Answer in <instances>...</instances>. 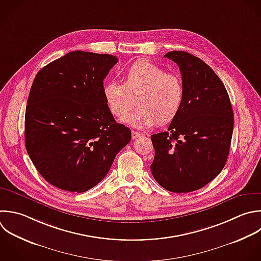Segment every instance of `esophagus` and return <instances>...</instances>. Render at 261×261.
Wrapping results in <instances>:
<instances>
[{"label": "esophagus", "mask_w": 261, "mask_h": 261, "mask_svg": "<svg viewBox=\"0 0 261 261\" xmlns=\"http://www.w3.org/2000/svg\"><path fill=\"white\" fill-rule=\"evenodd\" d=\"M142 136H143V135L140 134V133H138V132H135V130L132 132V139H133V140H136V139H138V138H140V137H142Z\"/></svg>", "instance_id": "obj_1"}]
</instances>
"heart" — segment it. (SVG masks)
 Instances as JSON below:
<instances>
[{"label":"heart","mask_w":261,"mask_h":261,"mask_svg":"<svg viewBox=\"0 0 261 261\" xmlns=\"http://www.w3.org/2000/svg\"><path fill=\"white\" fill-rule=\"evenodd\" d=\"M103 95L109 112L116 119H124L125 123L144 129L156 124L167 125L178 116L185 87L179 75L166 73L162 67L141 60L126 69L122 84L107 83ZM134 99L137 109L127 117Z\"/></svg>","instance_id":"heart-1"}]
</instances>
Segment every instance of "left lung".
Instances as JSON below:
<instances>
[{
    "instance_id": "left-lung-1",
    "label": "left lung",
    "mask_w": 261,
    "mask_h": 261,
    "mask_svg": "<svg viewBox=\"0 0 261 261\" xmlns=\"http://www.w3.org/2000/svg\"><path fill=\"white\" fill-rule=\"evenodd\" d=\"M164 57L179 67L185 100L168 130L151 136L155 150L151 172L173 193H189L210 182L225 165L233 129L227 92L200 58L184 51Z\"/></svg>"
}]
</instances>
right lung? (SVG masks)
<instances>
[{"instance_id":"add662e5","label":"right lung","mask_w":261,"mask_h":261,"mask_svg":"<svg viewBox=\"0 0 261 261\" xmlns=\"http://www.w3.org/2000/svg\"><path fill=\"white\" fill-rule=\"evenodd\" d=\"M115 56L73 51L43 67L25 110V148L52 186L83 193L108 173L132 139L117 123L103 95V81Z\"/></svg>"}]
</instances>
